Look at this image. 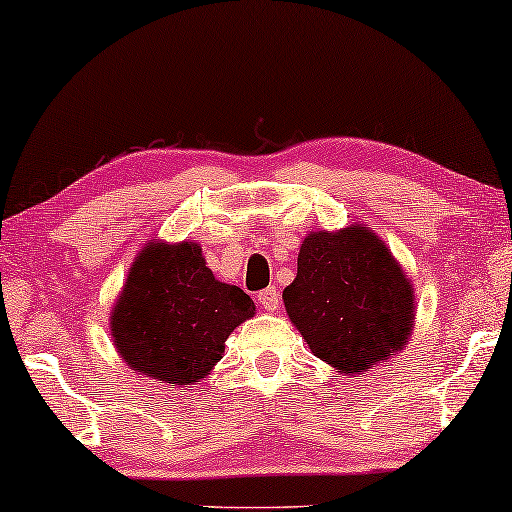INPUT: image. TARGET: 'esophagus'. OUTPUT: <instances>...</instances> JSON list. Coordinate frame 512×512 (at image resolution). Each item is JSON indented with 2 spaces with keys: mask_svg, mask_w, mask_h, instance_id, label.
Returning a JSON list of instances; mask_svg holds the SVG:
<instances>
[{
  "mask_svg": "<svg viewBox=\"0 0 512 512\" xmlns=\"http://www.w3.org/2000/svg\"><path fill=\"white\" fill-rule=\"evenodd\" d=\"M258 303H261L268 312H275L277 307L282 305V296H279L277 286H268V289H263L261 293H258Z\"/></svg>",
  "mask_w": 512,
  "mask_h": 512,
  "instance_id": "esophagus-1",
  "label": "esophagus"
}]
</instances>
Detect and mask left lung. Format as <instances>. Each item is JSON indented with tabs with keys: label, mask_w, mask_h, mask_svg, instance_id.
<instances>
[{
	"label": "left lung",
	"mask_w": 512,
	"mask_h": 512,
	"mask_svg": "<svg viewBox=\"0 0 512 512\" xmlns=\"http://www.w3.org/2000/svg\"><path fill=\"white\" fill-rule=\"evenodd\" d=\"M284 305L314 356L352 375L403 349L415 317L405 272L361 226L305 237Z\"/></svg>",
	"instance_id": "1"
}]
</instances>
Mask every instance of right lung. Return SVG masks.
<instances>
[{
    "label": "right lung",
    "instance_id": "1",
    "mask_svg": "<svg viewBox=\"0 0 512 512\" xmlns=\"http://www.w3.org/2000/svg\"><path fill=\"white\" fill-rule=\"evenodd\" d=\"M254 312L247 293L214 279L198 244L151 242L111 312V335L132 370L174 387L205 377Z\"/></svg>",
    "mask_w": 512,
    "mask_h": 512
}]
</instances>
